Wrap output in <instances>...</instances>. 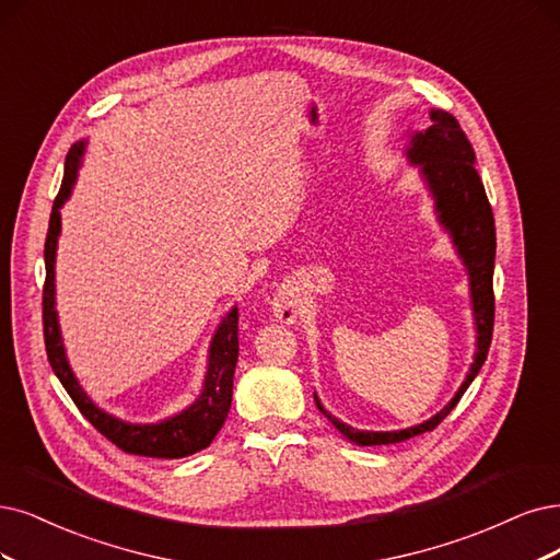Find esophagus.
Segmentation results:
<instances>
[{
    "mask_svg": "<svg viewBox=\"0 0 560 560\" xmlns=\"http://www.w3.org/2000/svg\"><path fill=\"white\" fill-rule=\"evenodd\" d=\"M298 312H300V300L295 295V288L281 285L279 291L275 293V298H272V314H275V318L285 323V325H291V323H295Z\"/></svg>",
    "mask_w": 560,
    "mask_h": 560,
    "instance_id": "obj_1",
    "label": "esophagus"
}]
</instances>
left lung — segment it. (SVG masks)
Returning a JSON list of instances; mask_svg holds the SVG:
<instances>
[{"label": "left lung", "mask_w": 560, "mask_h": 560, "mask_svg": "<svg viewBox=\"0 0 560 560\" xmlns=\"http://www.w3.org/2000/svg\"><path fill=\"white\" fill-rule=\"evenodd\" d=\"M431 127L410 138L406 156L412 165H420V175L436 202L439 221L450 233L457 254L468 269L470 281V304L475 316V332H478V343H475V358L466 381L457 389L452 401L433 416L431 420L416 424L401 431H360L339 422L329 416L323 404L316 399L318 410L332 422L350 443L358 445H389L401 443L412 436H420L424 431H433L445 418L447 412L459 404L464 392L478 376L482 369L491 335H493V258H495V225L493 212L485 194V184L475 171V152L472 144L466 138L459 121L445 110H431Z\"/></svg>", "instance_id": "left-lung-1"}]
</instances>
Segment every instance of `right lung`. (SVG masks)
I'll use <instances>...</instances> for the list:
<instances>
[{
	"label": "right lung",
	"instance_id": "obj_1",
	"mask_svg": "<svg viewBox=\"0 0 560 560\" xmlns=\"http://www.w3.org/2000/svg\"><path fill=\"white\" fill-rule=\"evenodd\" d=\"M85 140L75 142L71 152L67 154L65 163V179H61L59 194L52 202L50 225L46 235V283H44V339H46V353L48 362L55 371L59 383L65 385L69 397L78 406V410L90 420V424L101 431L110 443H115L121 452L138 454V457H156V459H182L205 450L214 441L219 429L223 427L228 410L233 401V376L240 353L237 341V306L225 314L219 323L217 332L210 343V360H207V374L202 383L200 397L182 410L179 416H173L156 424H129L108 416L101 410L82 389L69 366L65 343H61L59 320L55 312V256H57V237L61 231V217L59 210L71 196L75 184V175L80 168V156L85 154Z\"/></svg>",
	"mask_w": 560,
	"mask_h": 560
}]
</instances>
